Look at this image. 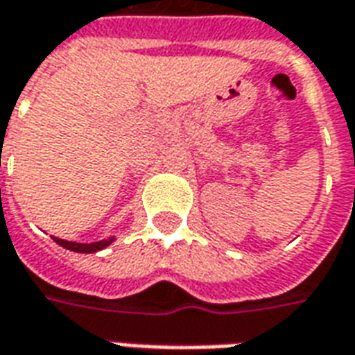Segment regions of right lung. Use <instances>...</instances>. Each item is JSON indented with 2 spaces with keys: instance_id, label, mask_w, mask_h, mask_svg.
Segmentation results:
<instances>
[{
  "instance_id": "obj_1",
  "label": "right lung",
  "mask_w": 355,
  "mask_h": 355,
  "mask_svg": "<svg viewBox=\"0 0 355 355\" xmlns=\"http://www.w3.org/2000/svg\"><path fill=\"white\" fill-rule=\"evenodd\" d=\"M114 239H116V236L101 239V241H93V243H78V241H66V239L60 238H55V241H57L60 247L68 249V251H73V253H98L102 249H106L108 245H112Z\"/></svg>"
}]
</instances>
